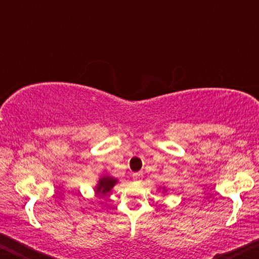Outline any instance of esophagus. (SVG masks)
<instances>
[{
	"mask_svg": "<svg viewBox=\"0 0 259 259\" xmlns=\"http://www.w3.org/2000/svg\"><path fill=\"white\" fill-rule=\"evenodd\" d=\"M133 178H134V182L136 183H140L143 181V172H136L133 175Z\"/></svg>",
	"mask_w": 259,
	"mask_h": 259,
	"instance_id": "1",
	"label": "esophagus"
}]
</instances>
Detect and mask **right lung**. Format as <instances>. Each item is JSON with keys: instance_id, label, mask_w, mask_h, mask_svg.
<instances>
[{"instance_id": "1", "label": "right lung", "mask_w": 259, "mask_h": 259, "mask_svg": "<svg viewBox=\"0 0 259 259\" xmlns=\"http://www.w3.org/2000/svg\"><path fill=\"white\" fill-rule=\"evenodd\" d=\"M116 183L117 179L109 176H104L99 179L97 186H96V193L100 195H106Z\"/></svg>"}]
</instances>
